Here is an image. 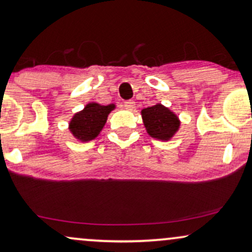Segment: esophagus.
<instances>
[{
    "mask_svg": "<svg viewBox=\"0 0 252 252\" xmlns=\"http://www.w3.org/2000/svg\"><path fill=\"white\" fill-rule=\"evenodd\" d=\"M124 106H125V109H127V110H133L134 108H135V102L126 101V102H124Z\"/></svg>",
    "mask_w": 252,
    "mask_h": 252,
    "instance_id": "1",
    "label": "esophagus"
}]
</instances>
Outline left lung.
I'll return each mask as SVG.
<instances>
[{
    "label": "left lung",
    "instance_id": "1",
    "mask_svg": "<svg viewBox=\"0 0 252 252\" xmlns=\"http://www.w3.org/2000/svg\"><path fill=\"white\" fill-rule=\"evenodd\" d=\"M142 119L148 134L161 141L170 140L180 126L178 117L161 104L143 109Z\"/></svg>",
    "mask_w": 252,
    "mask_h": 252
}]
</instances>
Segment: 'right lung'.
I'll list each match as a JSON object with an SVG mask.
<instances>
[{"label":"right lung","instance_id":"right-lung-1","mask_svg":"<svg viewBox=\"0 0 252 252\" xmlns=\"http://www.w3.org/2000/svg\"><path fill=\"white\" fill-rule=\"evenodd\" d=\"M115 105H101L89 103L82 111L75 113L70 123V130L80 141H91L101 132L108 119V115Z\"/></svg>","mask_w":252,"mask_h":252}]
</instances>
